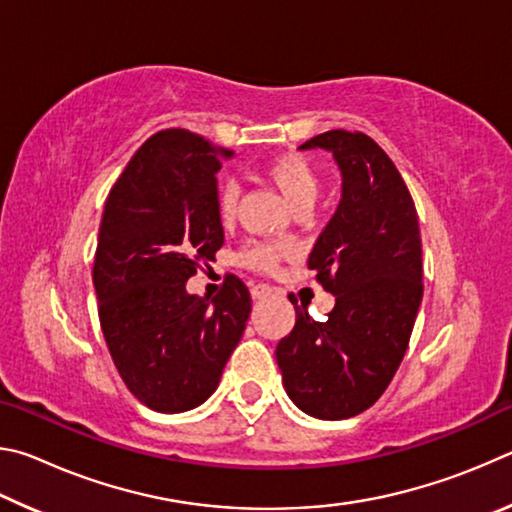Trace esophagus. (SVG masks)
Returning <instances> with one entry per match:
<instances>
[{
  "mask_svg": "<svg viewBox=\"0 0 512 512\" xmlns=\"http://www.w3.org/2000/svg\"><path fill=\"white\" fill-rule=\"evenodd\" d=\"M268 293H271V287H266V284H255L253 289H250V296H253V300H259V298H266Z\"/></svg>",
  "mask_w": 512,
  "mask_h": 512,
  "instance_id": "esophagus-1",
  "label": "esophagus"
}]
</instances>
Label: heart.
<instances>
[{
	"label": "heart",
	"mask_w": 512,
	"mask_h": 512,
	"mask_svg": "<svg viewBox=\"0 0 512 512\" xmlns=\"http://www.w3.org/2000/svg\"><path fill=\"white\" fill-rule=\"evenodd\" d=\"M264 176L271 180L277 187L287 203L293 210H305L316 203L318 192H320V178L316 169L311 167L307 158H302L298 153H284L277 155L271 162H266ZM237 203H239V189L235 183H225L219 189V198H216V210L223 221H230L232 216L237 214ZM287 255V248L280 244H266V241H257V244H250L241 250L239 262L253 268L259 273H273L280 259Z\"/></svg>",
	"instance_id": "obj_1"
}]
</instances>
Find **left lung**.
I'll list each match as a JSON object with an SVG mask.
<instances>
[{
  "label": "left lung",
  "instance_id": "8db88e82",
  "mask_svg": "<svg viewBox=\"0 0 512 512\" xmlns=\"http://www.w3.org/2000/svg\"><path fill=\"white\" fill-rule=\"evenodd\" d=\"M300 149H325L341 169L339 207L307 262L336 305L318 323L296 302V325L275 359L300 411L345 420L379 400L409 348L422 302L418 212L393 160L368 135L327 131Z\"/></svg>",
  "mask_w": 512,
  "mask_h": 512
}]
</instances>
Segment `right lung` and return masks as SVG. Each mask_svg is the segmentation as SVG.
Masks as SVG:
<instances>
[{
    "label": "right lung",
    "mask_w": 512,
    "mask_h": 512,
    "mask_svg": "<svg viewBox=\"0 0 512 512\" xmlns=\"http://www.w3.org/2000/svg\"><path fill=\"white\" fill-rule=\"evenodd\" d=\"M232 155L167 128L140 146L103 207L92 271L101 329L128 391L153 411L201 406L244 336L250 293L237 275L212 302L187 293L223 246L216 171Z\"/></svg>",
    "instance_id": "1"
}]
</instances>
